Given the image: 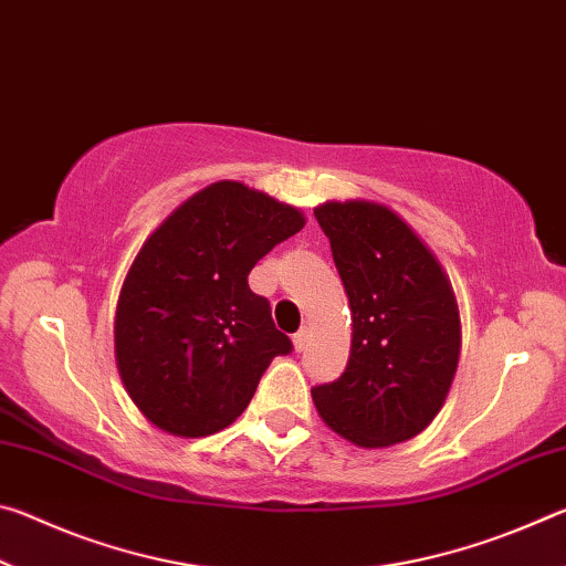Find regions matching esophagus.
<instances>
[{"label": "esophagus", "instance_id": "obj_1", "mask_svg": "<svg viewBox=\"0 0 566 566\" xmlns=\"http://www.w3.org/2000/svg\"><path fill=\"white\" fill-rule=\"evenodd\" d=\"M306 342H310V329L302 327L300 332L294 334L292 337V344H294V352H304L306 349Z\"/></svg>", "mask_w": 566, "mask_h": 566}]
</instances>
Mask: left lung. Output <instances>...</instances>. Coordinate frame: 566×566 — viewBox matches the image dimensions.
I'll list each match as a JSON object with an SVG mask.
<instances>
[{
  "mask_svg": "<svg viewBox=\"0 0 566 566\" xmlns=\"http://www.w3.org/2000/svg\"><path fill=\"white\" fill-rule=\"evenodd\" d=\"M352 312L344 375L312 389L332 432L364 449L391 447L432 424L452 387L462 322L432 249L387 205L314 207Z\"/></svg>",
  "mask_w": 566,
  "mask_h": 566,
  "instance_id": "1",
  "label": "left lung"
}]
</instances>
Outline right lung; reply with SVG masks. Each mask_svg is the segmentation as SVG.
<instances>
[{
  "mask_svg": "<svg viewBox=\"0 0 566 566\" xmlns=\"http://www.w3.org/2000/svg\"><path fill=\"white\" fill-rule=\"evenodd\" d=\"M304 224L296 207L222 179L181 202L142 244L114 314V357L127 395L161 432H222L272 359L292 352L247 276Z\"/></svg>",
  "mask_w": 566,
  "mask_h": 566,
  "instance_id": "1",
  "label": "right lung"
}]
</instances>
